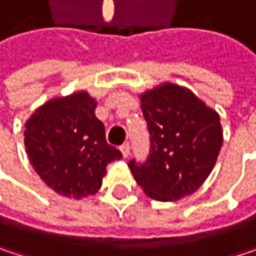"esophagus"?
<instances>
[{"mask_svg":"<svg viewBox=\"0 0 256 256\" xmlns=\"http://www.w3.org/2000/svg\"><path fill=\"white\" fill-rule=\"evenodd\" d=\"M120 151H122L123 157L126 158V157H128V154H130V145H128V144H123V145L120 146Z\"/></svg>","mask_w":256,"mask_h":256,"instance_id":"obj_1","label":"esophagus"}]
</instances>
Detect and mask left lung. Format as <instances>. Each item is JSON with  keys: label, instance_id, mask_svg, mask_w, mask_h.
Wrapping results in <instances>:
<instances>
[{"label": "left lung", "instance_id": "obj_1", "mask_svg": "<svg viewBox=\"0 0 256 256\" xmlns=\"http://www.w3.org/2000/svg\"><path fill=\"white\" fill-rule=\"evenodd\" d=\"M151 150L144 164L128 163L144 192L158 202H176L196 192L210 175L224 134L220 114L190 88L160 82L139 94Z\"/></svg>", "mask_w": 256, "mask_h": 256}]
</instances>
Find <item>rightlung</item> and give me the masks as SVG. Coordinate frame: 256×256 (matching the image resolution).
Returning a JSON list of instances; mask_svg holds the SVG:
<instances>
[{
	"label": "right lung",
	"mask_w": 256,
	"mask_h": 256,
	"mask_svg": "<svg viewBox=\"0 0 256 256\" xmlns=\"http://www.w3.org/2000/svg\"><path fill=\"white\" fill-rule=\"evenodd\" d=\"M96 106V98L78 90L48 99L26 120L29 162L59 196L80 200L96 194L106 166L122 158V152L106 144Z\"/></svg>",
	"instance_id": "add662e5"
}]
</instances>
